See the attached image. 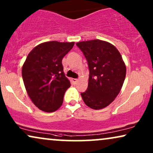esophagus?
<instances>
[{
    "label": "esophagus",
    "mask_w": 153,
    "mask_h": 153,
    "mask_svg": "<svg viewBox=\"0 0 153 153\" xmlns=\"http://www.w3.org/2000/svg\"><path fill=\"white\" fill-rule=\"evenodd\" d=\"M72 80H73V82H74V83H76L77 82H78V79H75V78H73V79H72Z\"/></svg>",
    "instance_id": "obj_1"
}]
</instances>
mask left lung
Segmentation results:
<instances>
[{
    "instance_id": "8db88e82",
    "label": "left lung",
    "mask_w": 153,
    "mask_h": 153,
    "mask_svg": "<svg viewBox=\"0 0 153 153\" xmlns=\"http://www.w3.org/2000/svg\"><path fill=\"white\" fill-rule=\"evenodd\" d=\"M85 56L90 71L88 87L81 96L93 109L107 107L114 100L124 82L126 68L113 44L100 39L76 43Z\"/></svg>"
}]
</instances>
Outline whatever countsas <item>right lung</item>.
<instances>
[{
    "mask_svg": "<svg viewBox=\"0 0 153 153\" xmlns=\"http://www.w3.org/2000/svg\"><path fill=\"white\" fill-rule=\"evenodd\" d=\"M74 42H46L30 52L22 68L23 82L34 105L46 112H53L62 105L71 82L63 72L62 59Z\"/></svg>",
    "mask_w": 153,
    "mask_h": 153,
    "instance_id": "add662e5",
    "label": "right lung"
}]
</instances>
